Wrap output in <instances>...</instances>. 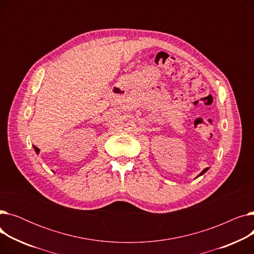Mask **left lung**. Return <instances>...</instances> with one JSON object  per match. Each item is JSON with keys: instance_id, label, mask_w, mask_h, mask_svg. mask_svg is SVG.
Instances as JSON below:
<instances>
[{"instance_id": "left-lung-1", "label": "left lung", "mask_w": 254, "mask_h": 254, "mask_svg": "<svg viewBox=\"0 0 254 254\" xmlns=\"http://www.w3.org/2000/svg\"><path fill=\"white\" fill-rule=\"evenodd\" d=\"M208 170H209V168H206V169H204V170H203V171H202L201 173H199V174L197 175V177H199V176H202V175H204V174H205V173H206V172H207ZM197 177H196V178H197Z\"/></svg>"}]
</instances>
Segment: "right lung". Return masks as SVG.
I'll use <instances>...</instances> for the list:
<instances>
[{
	"mask_svg": "<svg viewBox=\"0 0 254 254\" xmlns=\"http://www.w3.org/2000/svg\"><path fill=\"white\" fill-rule=\"evenodd\" d=\"M34 149H35L36 153H37V154H39V152H40V149H39V148H37V147H36V146H34Z\"/></svg>",
	"mask_w": 254,
	"mask_h": 254,
	"instance_id": "obj_1",
	"label": "right lung"
}]
</instances>
